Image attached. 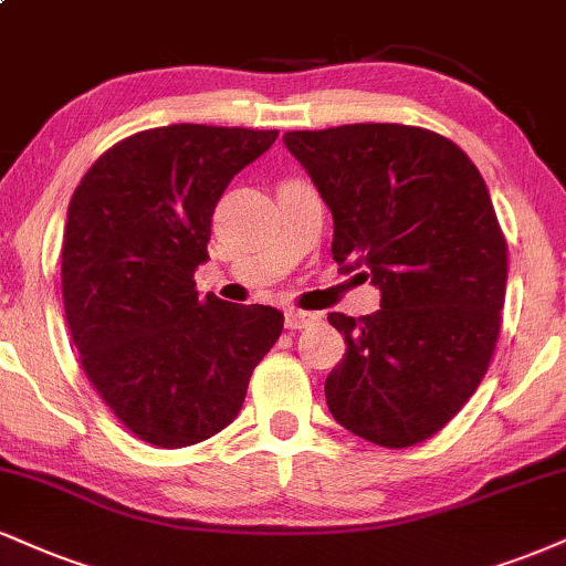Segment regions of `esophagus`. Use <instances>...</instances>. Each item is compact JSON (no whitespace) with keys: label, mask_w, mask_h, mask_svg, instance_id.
Listing matches in <instances>:
<instances>
[{"label":"esophagus","mask_w":566,"mask_h":566,"mask_svg":"<svg viewBox=\"0 0 566 566\" xmlns=\"http://www.w3.org/2000/svg\"><path fill=\"white\" fill-rule=\"evenodd\" d=\"M313 322H318V313H311V311H297V308H290L284 313V326L292 332L297 329H305V326H311Z\"/></svg>","instance_id":"34e87169"}]
</instances>
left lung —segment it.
<instances>
[{"mask_svg": "<svg viewBox=\"0 0 566 566\" xmlns=\"http://www.w3.org/2000/svg\"><path fill=\"white\" fill-rule=\"evenodd\" d=\"M284 147L335 218L332 255L364 269L377 313H329L345 358L324 382L345 430L385 448L432 438L493 358L506 240L478 166L446 136L400 124L290 132Z\"/></svg>", "mask_w": 566, "mask_h": 566, "instance_id": "left-lung-1", "label": "left lung"}]
</instances>
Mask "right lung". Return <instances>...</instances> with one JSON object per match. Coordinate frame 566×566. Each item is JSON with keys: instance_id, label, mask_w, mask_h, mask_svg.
I'll return each instance as SVG.
<instances>
[{"instance_id": "add662e5", "label": "right lung", "mask_w": 566, "mask_h": 566, "mask_svg": "<svg viewBox=\"0 0 566 566\" xmlns=\"http://www.w3.org/2000/svg\"><path fill=\"white\" fill-rule=\"evenodd\" d=\"M279 132L174 124L88 168L67 206L63 303L88 382L136 438L184 448L234 421L282 335L271 305L200 297L210 218Z\"/></svg>"}]
</instances>
